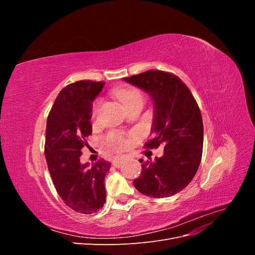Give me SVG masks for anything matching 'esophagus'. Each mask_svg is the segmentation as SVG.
I'll use <instances>...</instances> for the list:
<instances>
[{
    "mask_svg": "<svg viewBox=\"0 0 255 255\" xmlns=\"http://www.w3.org/2000/svg\"><path fill=\"white\" fill-rule=\"evenodd\" d=\"M123 160H125V157H120V158H116L115 160H113V165L115 167L119 168L121 166V164L123 163Z\"/></svg>",
    "mask_w": 255,
    "mask_h": 255,
    "instance_id": "34e87169",
    "label": "esophagus"
}]
</instances>
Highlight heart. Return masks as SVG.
<instances>
[{"instance_id":"heart-1","label":"heart","mask_w":255,"mask_h":255,"mask_svg":"<svg viewBox=\"0 0 255 255\" xmlns=\"http://www.w3.org/2000/svg\"><path fill=\"white\" fill-rule=\"evenodd\" d=\"M115 95L125 106L137 101V100H142L141 92L136 88H118L115 90ZM97 109H98V102L94 105V109H92V115L94 116L96 115ZM107 143H109L111 146H114L116 149H125L128 144V140L127 138L122 137L120 135H111L109 138H107Z\"/></svg>"}]
</instances>
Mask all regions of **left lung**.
Returning <instances> with one entry per match:
<instances>
[{
	"label": "left lung",
	"instance_id": "1",
	"mask_svg": "<svg viewBox=\"0 0 255 255\" xmlns=\"http://www.w3.org/2000/svg\"><path fill=\"white\" fill-rule=\"evenodd\" d=\"M123 81L145 91L153 101L154 136L144 146L164 145L163 156L141 165V174L134 180V186L149 197H171L191 182L201 161V112L188 87L174 74L149 70Z\"/></svg>",
	"mask_w": 255,
	"mask_h": 255
}]
</instances>
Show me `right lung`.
Masks as SVG:
<instances>
[{
    "label": "right lung",
    "instance_id": "right-lung-1",
    "mask_svg": "<svg viewBox=\"0 0 255 255\" xmlns=\"http://www.w3.org/2000/svg\"><path fill=\"white\" fill-rule=\"evenodd\" d=\"M104 82L79 81L59 92L47 120L44 155L58 195L73 211L92 214L106 201L104 179L111 163L82 164V149L92 133V102Z\"/></svg>",
    "mask_w": 255,
    "mask_h": 255
}]
</instances>
